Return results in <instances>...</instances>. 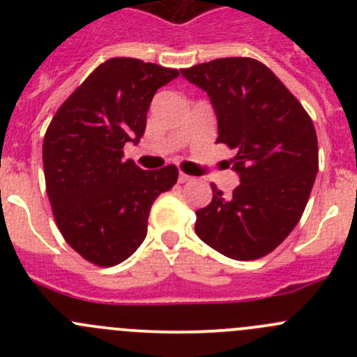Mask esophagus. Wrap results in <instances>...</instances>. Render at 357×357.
I'll use <instances>...</instances> for the list:
<instances>
[{"mask_svg": "<svg viewBox=\"0 0 357 357\" xmlns=\"http://www.w3.org/2000/svg\"><path fill=\"white\" fill-rule=\"evenodd\" d=\"M192 176H188V174H185V172H181V174H179V178H178V181L179 183H188V181H192Z\"/></svg>", "mask_w": 357, "mask_h": 357, "instance_id": "esophagus-1", "label": "esophagus"}]
</instances>
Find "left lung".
I'll use <instances>...</instances> for the list:
<instances>
[{
	"label": "left lung",
	"instance_id": "left-lung-1",
	"mask_svg": "<svg viewBox=\"0 0 357 357\" xmlns=\"http://www.w3.org/2000/svg\"><path fill=\"white\" fill-rule=\"evenodd\" d=\"M204 89L218 117V143L236 150L240 185L195 212L202 242L226 257L254 261L275 250L297 226L316 174L318 138L298 100L264 63L247 56L183 68Z\"/></svg>",
	"mask_w": 357,
	"mask_h": 357
}]
</instances>
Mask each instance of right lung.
Listing matches in <instances>:
<instances>
[{
    "label": "right lung",
    "instance_id": "obj_1",
    "mask_svg": "<svg viewBox=\"0 0 357 357\" xmlns=\"http://www.w3.org/2000/svg\"><path fill=\"white\" fill-rule=\"evenodd\" d=\"M176 68L138 59L98 66L53 115L43 142L46 193L66 242L86 261L115 266L143 243L152 204L178 181L176 165L143 171L124 158L138 143L158 88Z\"/></svg>",
    "mask_w": 357,
    "mask_h": 357
}]
</instances>
